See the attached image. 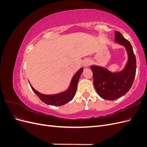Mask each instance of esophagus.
<instances>
[{"mask_svg":"<svg viewBox=\"0 0 147 147\" xmlns=\"http://www.w3.org/2000/svg\"><path fill=\"white\" fill-rule=\"evenodd\" d=\"M91 65V61L90 59H86L84 62V67H88Z\"/></svg>","mask_w":147,"mask_h":147,"instance_id":"esophagus-1","label":"esophagus"}]
</instances>
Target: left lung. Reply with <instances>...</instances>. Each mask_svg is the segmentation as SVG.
I'll use <instances>...</instances> for the list:
<instances>
[{
    "mask_svg": "<svg viewBox=\"0 0 147 147\" xmlns=\"http://www.w3.org/2000/svg\"><path fill=\"white\" fill-rule=\"evenodd\" d=\"M115 42L125 48L128 60L124 69L112 72L103 67L91 65L95 90L102 99L113 100L126 94L130 90L136 72V59L130 42L123 35L115 32Z\"/></svg>",
    "mask_w": 147,
    "mask_h": 147,
    "instance_id": "left-lung-1",
    "label": "left lung"
}]
</instances>
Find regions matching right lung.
Segmentation results:
<instances>
[{"label": "right lung", "instance_id": "obj_1", "mask_svg": "<svg viewBox=\"0 0 147 147\" xmlns=\"http://www.w3.org/2000/svg\"><path fill=\"white\" fill-rule=\"evenodd\" d=\"M83 68L80 69L78 72L74 75L72 80H71L70 86L67 90L56 94L46 95L42 94V93L35 90V89L31 86L30 84V85L33 91L38 96L42 102H43L44 103L50 105L61 106L68 103L69 102L73 99L74 97L75 96V92H76L77 91V84L79 78L80 77L82 73L83 72Z\"/></svg>", "mask_w": 147, "mask_h": 147}]
</instances>
